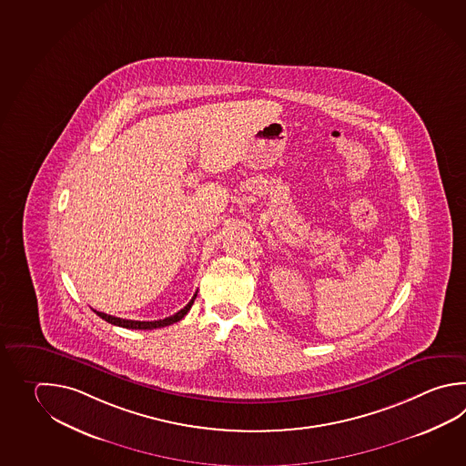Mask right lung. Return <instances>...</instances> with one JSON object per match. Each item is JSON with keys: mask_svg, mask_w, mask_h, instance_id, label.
<instances>
[{"mask_svg": "<svg viewBox=\"0 0 466 466\" xmlns=\"http://www.w3.org/2000/svg\"><path fill=\"white\" fill-rule=\"evenodd\" d=\"M198 294H194V297L190 299L189 304L186 305L184 309H181L177 314L171 315V317H166L162 320H154V322H141V320H126V319H119V317H113V315L105 314V312H97L95 310L96 315H99L106 322L113 323L117 327H123V329H134V330H152V329H161L166 325H171V323L179 322L181 319H184V315L187 314L190 310V307L194 304Z\"/></svg>", "mask_w": 466, "mask_h": 466, "instance_id": "obj_1", "label": "right lung"}]
</instances>
